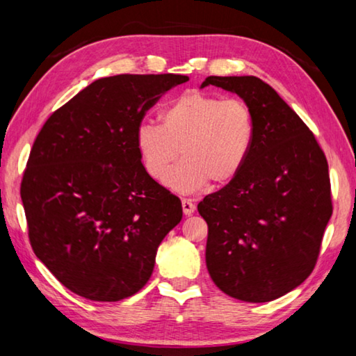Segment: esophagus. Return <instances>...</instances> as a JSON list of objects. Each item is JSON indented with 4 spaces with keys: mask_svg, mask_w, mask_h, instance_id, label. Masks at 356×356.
<instances>
[{
    "mask_svg": "<svg viewBox=\"0 0 356 356\" xmlns=\"http://www.w3.org/2000/svg\"><path fill=\"white\" fill-rule=\"evenodd\" d=\"M182 209H184V213L185 215H191L193 212H195V202H193L191 200H182Z\"/></svg>",
    "mask_w": 356,
    "mask_h": 356,
    "instance_id": "34e87169",
    "label": "esophagus"
}]
</instances>
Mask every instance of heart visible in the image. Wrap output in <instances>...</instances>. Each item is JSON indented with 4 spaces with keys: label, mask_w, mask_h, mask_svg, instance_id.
<instances>
[{
    "label": "heart",
    "mask_w": 356,
    "mask_h": 356,
    "mask_svg": "<svg viewBox=\"0 0 356 356\" xmlns=\"http://www.w3.org/2000/svg\"><path fill=\"white\" fill-rule=\"evenodd\" d=\"M160 119L161 125L144 122L135 135L143 166L152 179L166 175L170 188L191 195L209 180L226 185L242 172L256 134L254 114L245 100L188 91L171 102ZM180 153L184 160L170 172Z\"/></svg>",
    "instance_id": "b5f03b06"
}]
</instances>
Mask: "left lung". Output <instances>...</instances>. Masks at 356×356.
<instances>
[{"label": "left lung", "mask_w": 356, "mask_h": 356, "mask_svg": "<svg viewBox=\"0 0 356 356\" xmlns=\"http://www.w3.org/2000/svg\"><path fill=\"white\" fill-rule=\"evenodd\" d=\"M254 114V144L242 172L197 204L209 226L206 264L229 297L265 303L300 286L316 267L333 213L327 156L303 120L257 76H207Z\"/></svg>", "instance_id": "obj_1"}]
</instances>
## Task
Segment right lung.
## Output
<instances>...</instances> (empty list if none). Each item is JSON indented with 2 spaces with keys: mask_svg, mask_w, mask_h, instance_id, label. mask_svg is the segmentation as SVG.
Listing matches in <instances>:
<instances>
[{
  "mask_svg": "<svg viewBox=\"0 0 356 356\" xmlns=\"http://www.w3.org/2000/svg\"><path fill=\"white\" fill-rule=\"evenodd\" d=\"M188 76L95 80L40 129L22 179L29 243L61 282L92 301L141 291L180 200L149 176L135 135L149 108Z\"/></svg>",
  "mask_w": 356,
  "mask_h": 356,
  "instance_id": "1",
  "label": "right lung"
}]
</instances>
